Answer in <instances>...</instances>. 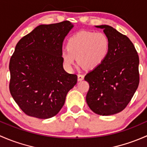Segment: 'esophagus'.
I'll use <instances>...</instances> for the list:
<instances>
[{"label":"esophagus","instance_id":"esophagus-1","mask_svg":"<svg viewBox=\"0 0 147 147\" xmlns=\"http://www.w3.org/2000/svg\"><path fill=\"white\" fill-rule=\"evenodd\" d=\"M84 76L81 75V74H78V81H81L82 80H84Z\"/></svg>","mask_w":147,"mask_h":147}]
</instances>
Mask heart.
<instances>
[{
	"instance_id": "1",
	"label": "heart",
	"mask_w": 147,
	"mask_h": 147,
	"mask_svg": "<svg viewBox=\"0 0 147 147\" xmlns=\"http://www.w3.org/2000/svg\"><path fill=\"white\" fill-rule=\"evenodd\" d=\"M110 46V40L105 33L81 31L68 39L67 49L61 51V59L68 70L71 69L76 58L84 69L93 70L106 59Z\"/></svg>"
}]
</instances>
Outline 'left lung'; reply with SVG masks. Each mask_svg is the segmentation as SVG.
I'll use <instances>...</instances> for the list:
<instances>
[{"mask_svg": "<svg viewBox=\"0 0 147 147\" xmlns=\"http://www.w3.org/2000/svg\"><path fill=\"white\" fill-rule=\"evenodd\" d=\"M110 40L106 59L85 76L89 84L86 102L100 115H111L123 110L140 83L139 56L127 36L109 25H98Z\"/></svg>", "mask_w": 147, "mask_h": 147, "instance_id": "left-lung-1", "label": "left lung"}]
</instances>
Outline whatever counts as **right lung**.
<instances>
[{"label": "right lung", "instance_id": "right-lung-1", "mask_svg": "<svg viewBox=\"0 0 147 147\" xmlns=\"http://www.w3.org/2000/svg\"><path fill=\"white\" fill-rule=\"evenodd\" d=\"M74 25H40L22 37L10 58V91L26 115L48 119L58 114L77 76L66 72L61 51Z\"/></svg>", "mask_w": 147, "mask_h": 147}]
</instances>
